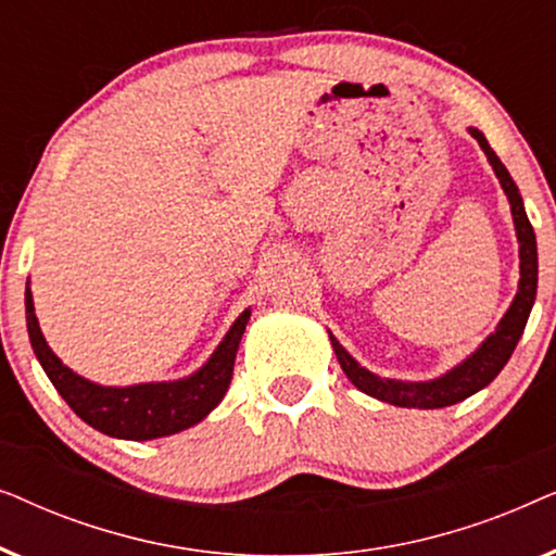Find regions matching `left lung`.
Instances as JSON below:
<instances>
[{
    "instance_id": "left-lung-1",
    "label": "left lung",
    "mask_w": 556,
    "mask_h": 556,
    "mask_svg": "<svg viewBox=\"0 0 556 556\" xmlns=\"http://www.w3.org/2000/svg\"><path fill=\"white\" fill-rule=\"evenodd\" d=\"M468 134L478 141V147L483 149L485 159L496 172L501 181V189H504L508 197V204H511V217L516 227V240H519V291H516L511 306L501 318L496 331H491L485 337L473 354H468L460 364H455L453 369H447L445 375L435 379H428V382H402V379H390L379 377L367 367H362L359 362L354 359L352 354L346 352L344 346L339 344V339L329 331L331 346L337 352V359L344 369V375L352 379L356 390H362L369 397L390 402L394 407H417V409H438L455 405V402H463L470 394H476L483 387H489L493 379L498 377V371L506 367V362L511 359L516 344H519L523 326L529 321L531 306H534L536 299V280H539V261H536V235L534 227H531L527 210H523V200L519 194V187L514 185L511 174L496 151L489 147L485 136L478 131V128L470 126Z\"/></svg>"
}]
</instances>
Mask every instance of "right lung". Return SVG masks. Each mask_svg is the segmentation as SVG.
<instances>
[{
	"label": "right lung",
	"mask_w": 556,
	"mask_h": 556,
	"mask_svg": "<svg viewBox=\"0 0 556 556\" xmlns=\"http://www.w3.org/2000/svg\"><path fill=\"white\" fill-rule=\"evenodd\" d=\"M25 314L29 344L60 397L90 428L121 440L166 438L202 422L223 402L230 387L235 354L250 321V308H245L235 318L230 331L225 333L210 359L189 377L169 379V382L105 387L80 377L48 346L35 316L29 280L25 288Z\"/></svg>",
	"instance_id": "1"
}]
</instances>
